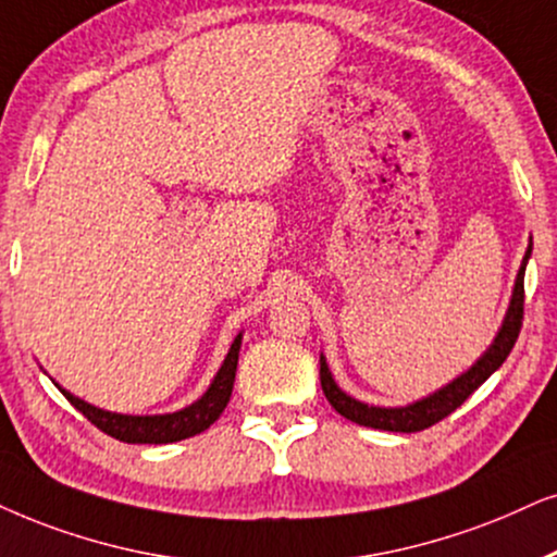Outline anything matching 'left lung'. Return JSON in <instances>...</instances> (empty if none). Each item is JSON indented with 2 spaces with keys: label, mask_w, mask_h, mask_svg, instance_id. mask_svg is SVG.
Returning a JSON list of instances; mask_svg holds the SVG:
<instances>
[{
  "label": "left lung",
  "mask_w": 557,
  "mask_h": 557,
  "mask_svg": "<svg viewBox=\"0 0 557 557\" xmlns=\"http://www.w3.org/2000/svg\"><path fill=\"white\" fill-rule=\"evenodd\" d=\"M530 257H532V238L524 251L517 280H513L511 300H509V308H506L502 329L496 331L494 342L488 344V349H485L466 372H460L455 380H449L447 385H442V388L429 393V396L406 406H372V404H364V400H357L355 396H349L347 391H342L339 383H336L334 375H331L326 357L321 355L323 396L329 398V404L334 406L344 419L355 421V424L360 426L383 429V432H406V434L421 432V429H429L432 424H436V421L449 417V413H453L457 406H462V400H466L470 393L481 388L485 380L494 375V372L504 364L506 357H509L513 342H517L519 336V329H522L524 270H527V262H530Z\"/></svg>",
  "instance_id": "left-lung-1"
}]
</instances>
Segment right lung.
<instances>
[{"label": "right lung", "mask_w": 557, "mask_h": 557, "mask_svg": "<svg viewBox=\"0 0 557 557\" xmlns=\"http://www.w3.org/2000/svg\"><path fill=\"white\" fill-rule=\"evenodd\" d=\"M244 334H236V339L231 342V349L223 360L221 368H218L215 377L210 380L208 391L202 393L200 398L193 400V404L180 408V411L172 413H151V417H133V413H117V411H104L100 406H91L87 400L74 396L66 388H61L55 383L63 396L69 398L76 411H82L91 424L102 429L104 434L115 436V440L128 442V445H169V442L187 440V436H195L213 424V421L221 417L223 408L228 406L231 391H234L236 380V364H238V349H242Z\"/></svg>", "instance_id": "right-lung-1"}]
</instances>
